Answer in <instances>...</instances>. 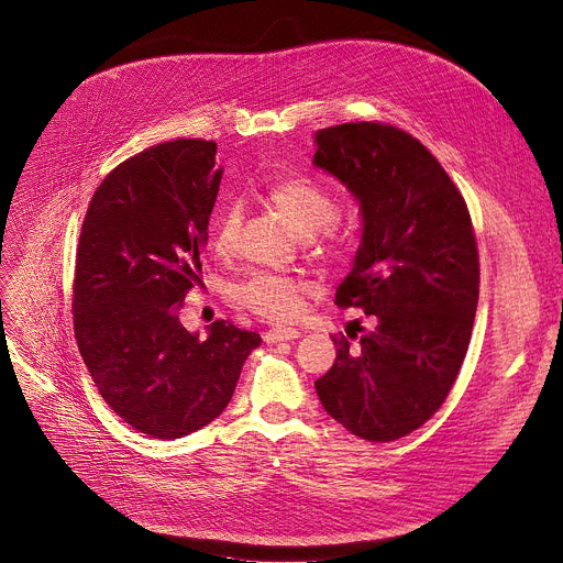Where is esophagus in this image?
Returning <instances> with one entry per match:
<instances>
[{"instance_id":"esophagus-1","label":"esophagus","mask_w":563,"mask_h":563,"mask_svg":"<svg viewBox=\"0 0 563 563\" xmlns=\"http://www.w3.org/2000/svg\"><path fill=\"white\" fill-rule=\"evenodd\" d=\"M298 336H301V332H298L296 328H280V325L269 328V330L265 332V340H267L269 344H276V342H291V340H298Z\"/></svg>"}]
</instances>
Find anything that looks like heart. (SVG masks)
Returning <instances> with one entry per match:
<instances>
[{
  "label": "heart",
  "instance_id": "1",
  "mask_svg": "<svg viewBox=\"0 0 563 563\" xmlns=\"http://www.w3.org/2000/svg\"><path fill=\"white\" fill-rule=\"evenodd\" d=\"M267 201L289 221L298 238H306L312 251L328 260H344L357 242V223L336 217V197L317 178L296 174L269 185ZM242 223L238 206L221 208L212 229V249L229 255L235 249ZM306 285L287 274L257 272L238 285V301L269 321H291L303 310Z\"/></svg>",
  "mask_w": 563,
  "mask_h": 563
}]
</instances>
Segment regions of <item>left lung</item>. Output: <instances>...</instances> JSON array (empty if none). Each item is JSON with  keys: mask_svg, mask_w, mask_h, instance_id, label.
Listing matches in <instances>:
<instances>
[{"mask_svg": "<svg viewBox=\"0 0 563 563\" xmlns=\"http://www.w3.org/2000/svg\"><path fill=\"white\" fill-rule=\"evenodd\" d=\"M314 165L357 197L364 221L334 303L373 321L330 334L336 360L314 387L355 437L396 441L443 405L468 351L479 296L471 212L441 163L391 124L321 129Z\"/></svg>", "mask_w": 563, "mask_h": 563, "instance_id": "1", "label": "left lung"}]
</instances>
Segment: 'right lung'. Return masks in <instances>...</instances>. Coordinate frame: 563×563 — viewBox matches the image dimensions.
<instances>
[{
  "label": "right lung",
  "instance_id": "add662e5",
  "mask_svg": "<svg viewBox=\"0 0 563 563\" xmlns=\"http://www.w3.org/2000/svg\"><path fill=\"white\" fill-rule=\"evenodd\" d=\"M214 163L212 140L148 146L101 180L81 227L71 285L81 357L110 409L154 439L214 421L262 342L231 321H214L201 342L178 321L201 274Z\"/></svg>",
  "mask_w": 563,
  "mask_h": 563
}]
</instances>
